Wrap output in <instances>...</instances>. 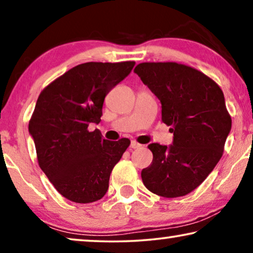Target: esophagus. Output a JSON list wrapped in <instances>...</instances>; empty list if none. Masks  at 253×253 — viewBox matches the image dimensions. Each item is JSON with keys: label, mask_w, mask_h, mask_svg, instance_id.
I'll use <instances>...</instances> for the list:
<instances>
[{"label": "esophagus", "mask_w": 253, "mask_h": 253, "mask_svg": "<svg viewBox=\"0 0 253 253\" xmlns=\"http://www.w3.org/2000/svg\"><path fill=\"white\" fill-rule=\"evenodd\" d=\"M130 147H131V148H133V150H136V148H140V147H141V144L137 143L136 140H131Z\"/></svg>", "instance_id": "1"}]
</instances>
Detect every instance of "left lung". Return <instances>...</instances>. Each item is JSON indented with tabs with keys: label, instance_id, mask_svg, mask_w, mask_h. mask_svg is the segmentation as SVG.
<instances>
[{
	"label": "left lung",
	"instance_id": "1",
	"mask_svg": "<svg viewBox=\"0 0 253 253\" xmlns=\"http://www.w3.org/2000/svg\"><path fill=\"white\" fill-rule=\"evenodd\" d=\"M133 72L160 100L162 122L174 133L170 146H147L153 160L141 170L144 185L165 198L188 195L223 154L231 117L222 89L202 71L176 62H144Z\"/></svg>",
	"mask_w": 253,
	"mask_h": 253
}]
</instances>
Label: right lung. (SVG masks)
<instances>
[{
	"label": "right lung",
	"mask_w": 253,
	"mask_h": 253,
	"mask_svg": "<svg viewBox=\"0 0 253 253\" xmlns=\"http://www.w3.org/2000/svg\"><path fill=\"white\" fill-rule=\"evenodd\" d=\"M134 61L76 65L41 91L29 122L38 164L54 188L74 203L101 199L110 172L130 145L103 139L89 123L101 121L105 96L130 74Z\"/></svg>",
	"instance_id": "1"
}]
</instances>
